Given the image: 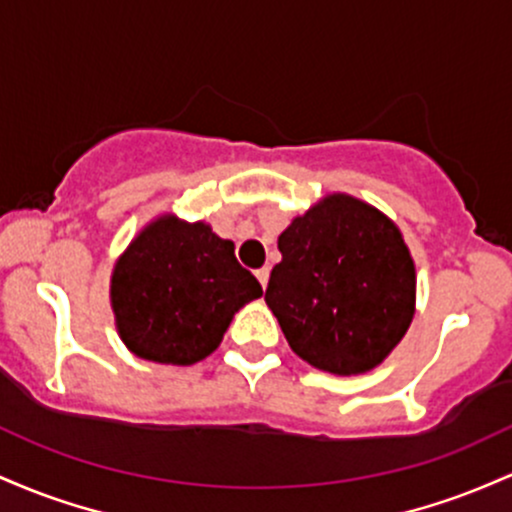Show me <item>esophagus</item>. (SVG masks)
<instances>
[{
    "label": "esophagus",
    "mask_w": 512,
    "mask_h": 512,
    "mask_svg": "<svg viewBox=\"0 0 512 512\" xmlns=\"http://www.w3.org/2000/svg\"><path fill=\"white\" fill-rule=\"evenodd\" d=\"M256 278H258V283H261L263 290H266V285H268V278H271V268H268V266L258 268V271H256Z\"/></svg>",
    "instance_id": "esophagus-1"
}]
</instances>
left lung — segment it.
Listing matches in <instances>:
<instances>
[{"instance_id":"obj_1","label":"left lung","mask_w":512,"mask_h":512,"mask_svg":"<svg viewBox=\"0 0 512 512\" xmlns=\"http://www.w3.org/2000/svg\"><path fill=\"white\" fill-rule=\"evenodd\" d=\"M266 304L290 348L331 375L372 370L409 331L416 268L399 227L346 193L326 195L278 237Z\"/></svg>"}]
</instances>
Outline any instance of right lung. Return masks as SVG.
<instances>
[{
  "mask_svg": "<svg viewBox=\"0 0 512 512\" xmlns=\"http://www.w3.org/2000/svg\"><path fill=\"white\" fill-rule=\"evenodd\" d=\"M234 244L205 222L162 215L142 229L111 275L123 343L137 358L193 365L220 346L234 312L261 297Z\"/></svg>",
  "mask_w": 512,
  "mask_h": 512,
  "instance_id": "add662e5",
  "label": "right lung"
}]
</instances>
